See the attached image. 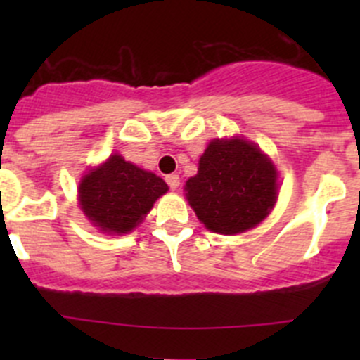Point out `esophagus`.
Returning <instances> with one entry per match:
<instances>
[{"instance_id": "obj_1", "label": "esophagus", "mask_w": 360, "mask_h": 360, "mask_svg": "<svg viewBox=\"0 0 360 360\" xmlns=\"http://www.w3.org/2000/svg\"><path fill=\"white\" fill-rule=\"evenodd\" d=\"M165 181H167V184L170 186V190H176V188H179V184H181V179L177 174H169V176L165 177Z\"/></svg>"}]
</instances>
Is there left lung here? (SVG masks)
I'll return each instance as SVG.
<instances>
[{
	"label": "left lung",
	"mask_w": 360,
	"mask_h": 360,
	"mask_svg": "<svg viewBox=\"0 0 360 360\" xmlns=\"http://www.w3.org/2000/svg\"><path fill=\"white\" fill-rule=\"evenodd\" d=\"M277 176L274 162L250 141L214 139L184 191L207 230L237 235L257 226L274 209Z\"/></svg>",
	"instance_id": "8db88e82"
}]
</instances>
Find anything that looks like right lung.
<instances>
[{
  "instance_id": "1",
  "label": "right lung",
  "mask_w": 360,
  "mask_h": 360,
  "mask_svg": "<svg viewBox=\"0 0 360 360\" xmlns=\"http://www.w3.org/2000/svg\"><path fill=\"white\" fill-rule=\"evenodd\" d=\"M169 191L162 177L111 155L79 181L83 214L104 233L123 235L143 223L153 203Z\"/></svg>"
}]
</instances>
